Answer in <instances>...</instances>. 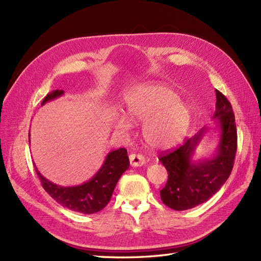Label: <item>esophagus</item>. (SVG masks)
I'll list each match as a JSON object with an SVG mask.
<instances>
[{
	"mask_svg": "<svg viewBox=\"0 0 261 261\" xmlns=\"http://www.w3.org/2000/svg\"><path fill=\"white\" fill-rule=\"evenodd\" d=\"M129 161H130V165H133V167H141V165H144L146 163L145 156L139 153L129 154Z\"/></svg>",
	"mask_w": 261,
	"mask_h": 261,
	"instance_id": "1",
	"label": "esophagus"
}]
</instances>
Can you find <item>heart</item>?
<instances>
[{
    "label": "heart",
    "instance_id": "b5f03b06",
    "mask_svg": "<svg viewBox=\"0 0 261 261\" xmlns=\"http://www.w3.org/2000/svg\"><path fill=\"white\" fill-rule=\"evenodd\" d=\"M124 116L117 115L115 128L129 133L132 123L143 124V136L153 149H168L178 144L191 123V110L174 90L163 85L134 87L124 97Z\"/></svg>",
    "mask_w": 261,
    "mask_h": 261
}]
</instances>
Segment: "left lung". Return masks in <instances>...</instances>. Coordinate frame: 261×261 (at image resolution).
I'll list each match as a JSON object with an SVG mask.
<instances>
[{
  "label": "left lung",
  "instance_id": "obj_1",
  "mask_svg": "<svg viewBox=\"0 0 261 261\" xmlns=\"http://www.w3.org/2000/svg\"><path fill=\"white\" fill-rule=\"evenodd\" d=\"M216 112L221 136L216 156L192 161L195 148L199 144L206 128L174 150L162 152L159 160L168 171V181L160 191L161 200L173 210L183 211L206 202L230 176L238 150V133L235 116L230 101L216 90Z\"/></svg>",
  "mask_w": 261,
  "mask_h": 261
}]
</instances>
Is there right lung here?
Returning <instances> with one entry per match:
<instances>
[{
  "mask_svg": "<svg viewBox=\"0 0 261 261\" xmlns=\"http://www.w3.org/2000/svg\"><path fill=\"white\" fill-rule=\"evenodd\" d=\"M63 93H64L63 90H53L51 93L46 94L42 105L61 97ZM128 167L129 159L127 150L120 148L107 155L105 163L102 164L96 175L90 180L78 186L63 187L53 184L52 181L43 177L36 167L35 170L39 179L41 180L44 191L55 201L69 210L85 213V215H92V213L101 211L109 203L117 180Z\"/></svg>",
  "mask_w": 261,
  "mask_h": 261,
  "instance_id": "add662e5",
  "label": "right lung"
}]
</instances>
